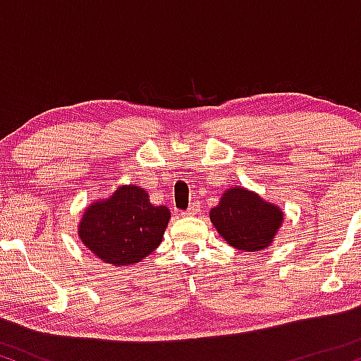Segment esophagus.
<instances>
[{"label":"esophagus","mask_w":361,"mask_h":361,"mask_svg":"<svg viewBox=\"0 0 361 361\" xmlns=\"http://www.w3.org/2000/svg\"><path fill=\"white\" fill-rule=\"evenodd\" d=\"M198 210H200V207H198L197 204H193V205H190L183 214L185 215H190V217H192V215H197L198 214Z\"/></svg>","instance_id":"34e87169"}]
</instances>
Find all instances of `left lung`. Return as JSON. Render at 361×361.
<instances>
[{
    "mask_svg": "<svg viewBox=\"0 0 361 361\" xmlns=\"http://www.w3.org/2000/svg\"><path fill=\"white\" fill-rule=\"evenodd\" d=\"M210 222L229 246L244 252L267 250L283 224V210L258 193L231 186L219 205L210 210Z\"/></svg>",
    "mask_w": 361,
    "mask_h": 361,
    "instance_id": "left-lung-1",
    "label": "left lung"
}]
</instances>
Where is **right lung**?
<instances>
[{
    "label": "right lung",
    "mask_w": 361,
    "mask_h": 361,
    "mask_svg": "<svg viewBox=\"0 0 361 361\" xmlns=\"http://www.w3.org/2000/svg\"><path fill=\"white\" fill-rule=\"evenodd\" d=\"M169 219L168 207L151 204L146 190L122 185L109 198L86 207L78 235L103 263L130 267L159 246Z\"/></svg>",
    "instance_id": "obj_1"
}]
</instances>
